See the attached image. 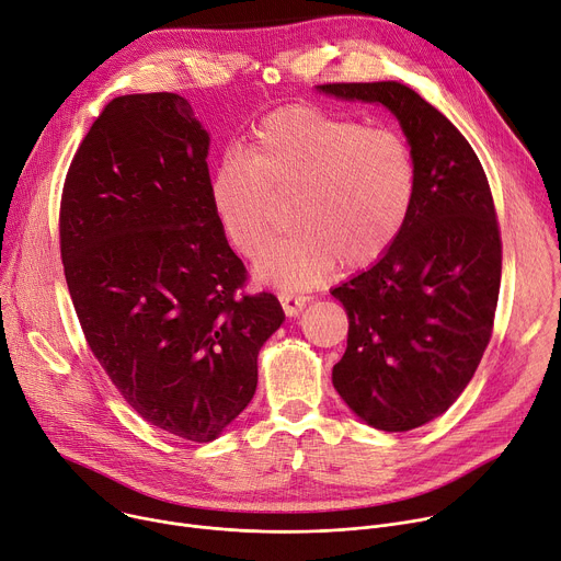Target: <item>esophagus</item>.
I'll return each instance as SVG.
<instances>
[{"instance_id": "obj_1", "label": "esophagus", "mask_w": 561, "mask_h": 561, "mask_svg": "<svg viewBox=\"0 0 561 561\" xmlns=\"http://www.w3.org/2000/svg\"><path fill=\"white\" fill-rule=\"evenodd\" d=\"M279 302H282V309H284L286 316H297L307 307L309 297L300 295V293H293V290H282L279 293Z\"/></svg>"}]
</instances>
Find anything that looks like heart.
I'll return each instance as SVG.
<instances>
[{"mask_svg": "<svg viewBox=\"0 0 561 561\" xmlns=\"http://www.w3.org/2000/svg\"><path fill=\"white\" fill-rule=\"evenodd\" d=\"M220 232L256 256L275 234L279 205L290 201V237L259 256V279L309 288L341 261L360 271L401 237L417 198V162L392 128L320 105L277 107L256 119L241 146L222 158L207 182Z\"/></svg>", "mask_w": 561, "mask_h": 561, "instance_id": "heart-1", "label": "heart"}]
</instances>
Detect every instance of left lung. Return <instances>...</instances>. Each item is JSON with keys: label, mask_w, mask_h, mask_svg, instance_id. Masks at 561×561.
Here are the masks:
<instances>
[{"label": "left lung", "mask_w": 561, "mask_h": 561, "mask_svg": "<svg viewBox=\"0 0 561 561\" xmlns=\"http://www.w3.org/2000/svg\"><path fill=\"white\" fill-rule=\"evenodd\" d=\"M318 88L383 103L415 153L417 198L401 237L331 290L350 318L333 388L369 426L410 431L449 410L490 345L503 261L492 190L462 133L417 92L394 81Z\"/></svg>", "instance_id": "left-lung-1"}]
</instances>
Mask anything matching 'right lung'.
<instances>
[{"instance_id":"obj_1","label":"right lung","mask_w":561,"mask_h":561,"mask_svg":"<svg viewBox=\"0 0 561 561\" xmlns=\"http://www.w3.org/2000/svg\"><path fill=\"white\" fill-rule=\"evenodd\" d=\"M207 148L186 99H112L58 216L88 347L139 417L190 442H211L250 403L256 354L284 320L273 293H245L209 205Z\"/></svg>"}]
</instances>
